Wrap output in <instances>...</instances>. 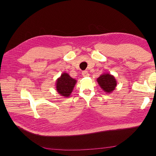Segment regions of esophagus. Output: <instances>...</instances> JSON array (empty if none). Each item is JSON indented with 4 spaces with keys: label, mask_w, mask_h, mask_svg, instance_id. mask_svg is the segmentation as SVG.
Here are the masks:
<instances>
[{
    "label": "esophagus",
    "mask_w": 156,
    "mask_h": 156,
    "mask_svg": "<svg viewBox=\"0 0 156 156\" xmlns=\"http://www.w3.org/2000/svg\"><path fill=\"white\" fill-rule=\"evenodd\" d=\"M82 75L83 77H88L89 76V73L88 72H87V71H83V72H82Z\"/></svg>",
    "instance_id": "esophagus-1"
}]
</instances>
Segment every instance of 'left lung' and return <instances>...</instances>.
<instances>
[{"mask_svg":"<svg viewBox=\"0 0 156 156\" xmlns=\"http://www.w3.org/2000/svg\"><path fill=\"white\" fill-rule=\"evenodd\" d=\"M98 84L101 88L107 93H111L115 89L116 81L112 75L105 73L100 75L97 79Z\"/></svg>","mask_w":156,"mask_h":156,"instance_id":"obj_1","label":"left lung"}]
</instances>
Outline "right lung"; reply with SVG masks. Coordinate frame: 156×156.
Returning <instances> with one entry per match:
<instances>
[{"instance_id":"1","label":"right lung","mask_w":156,"mask_h":156,"mask_svg":"<svg viewBox=\"0 0 156 156\" xmlns=\"http://www.w3.org/2000/svg\"><path fill=\"white\" fill-rule=\"evenodd\" d=\"M75 83L76 80L71 77L68 73H64L56 81V90L61 96L67 98L72 93Z\"/></svg>"}]
</instances>
